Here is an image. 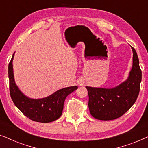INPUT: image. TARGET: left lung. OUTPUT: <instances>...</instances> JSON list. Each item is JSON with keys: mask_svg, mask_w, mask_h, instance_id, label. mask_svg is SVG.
<instances>
[{"mask_svg": "<svg viewBox=\"0 0 148 148\" xmlns=\"http://www.w3.org/2000/svg\"><path fill=\"white\" fill-rule=\"evenodd\" d=\"M133 50V66L128 79L113 88L86 86L90 114L98 120L110 121L119 118L129 110L138 97L141 70L135 50Z\"/></svg>", "mask_w": 148, "mask_h": 148, "instance_id": "8db88e82", "label": "left lung"}]
</instances>
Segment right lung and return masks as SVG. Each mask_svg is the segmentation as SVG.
<instances>
[{"mask_svg":"<svg viewBox=\"0 0 148 148\" xmlns=\"http://www.w3.org/2000/svg\"><path fill=\"white\" fill-rule=\"evenodd\" d=\"M14 54L9 64V90L13 103L25 116L36 122L47 123L56 121L61 116L66 96L75 91L77 86L62 88L44 98H28L19 90L15 82L13 69Z\"/></svg>","mask_w":148,"mask_h":148,"instance_id":"right-lung-1","label":"right lung"}]
</instances>
